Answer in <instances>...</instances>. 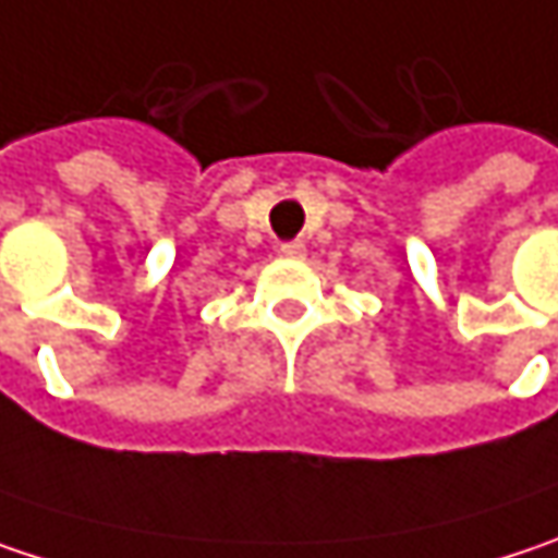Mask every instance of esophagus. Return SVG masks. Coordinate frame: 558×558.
Returning a JSON list of instances; mask_svg holds the SVG:
<instances>
[{
    "label": "esophagus",
    "instance_id": "esophagus-1",
    "mask_svg": "<svg viewBox=\"0 0 558 558\" xmlns=\"http://www.w3.org/2000/svg\"><path fill=\"white\" fill-rule=\"evenodd\" d=\"M279 251H282L286 257H304V241H301V238L286 241V244H279Z\"/></svg>",
    "mask_w": 558,
    "mask_h": 558
}]
</instances>
